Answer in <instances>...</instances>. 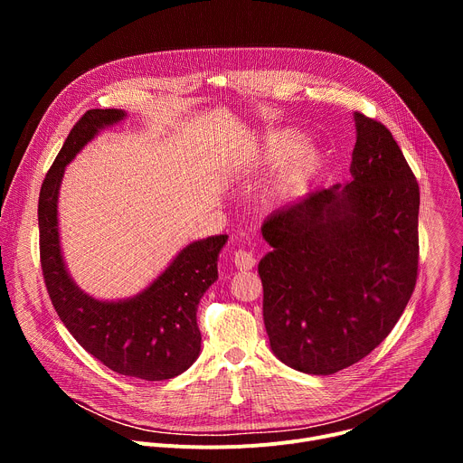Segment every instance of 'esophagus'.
Masks as SVG:
<instances>
[{
	"label": "esophagus",
	"mask_w": 463,
	"mask_h": 463,
	"mask_svg": "<svg viewBox=\"0 0 463 463\" xmlns=\"http://www.w3.org/2000/svg\"><path fill=\"white\" fill-rule=\"evenodd\" d=\"M254 263H256V258L252 256V252H250V250L238 249V250L234 252V266H236L238 269H241V271H249V269H252V268H254Z\"/></svg>",
	"instance_id": "34e87169"
}]
</instances>
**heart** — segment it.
I'll return each instance as SVG.
<instances>
[{"instance_id":"1","label":"heart","mask_w":463,"mask_h":463,"mask_svg":"<svg viewBox=\"0 0 463 463\" xmlns=\"http://www.w3.org/2000/svg\"><path fill=\"white\" fill-rule=\"evenodd\" d=\"M300 141L302 134L297 129H280L268 137L266 152H263L268 161H279L286 155L288 156L275 179L271 181L269 188L266 190V195H263L268 205H277L284 202L320 165L322 156L318 146L309 141L298 146Z\"/></svg>"}]
</instances>
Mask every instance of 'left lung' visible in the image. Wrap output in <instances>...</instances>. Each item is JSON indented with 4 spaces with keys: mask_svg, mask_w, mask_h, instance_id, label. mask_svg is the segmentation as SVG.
Segmentation results:
<instances>
[{
    "mask_svg": "<svg viewBox=\"0 0 463 463\" xmlns=\"http://www.w3.org/2000/svg\"><path fill=\"white\" fill-rule=\"evenodd\" d=\"M346 184L309 192L261 225L263 324L288 366L332 375L392 332L418 279L420 186L390 131L354 113Z\"/></svg>",
    "mask_w": 463,
    "mask_h": 463,
    "instance_id": "8db88e82",
    "label": "left lung"
}]
</instances>
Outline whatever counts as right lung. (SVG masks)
Returning a JSON list of instances; mask_svg holds the SVG:
<instances>
[{
	"label": "right lung",
	"mask_w": 463,
	"mask_h": 463,
	"mask_svg": "<svg viewBox=\"0 0 463 463\" xmlns=\"http://www.w3.org/2000/svg\"><path fill=\"white\" fill-rule=\"evenodd\" d=\"M126 117V111L115 108L90 109L73 126L40 190V260L51 302L86 352L120 375L163 381L183 373L200 357L202 334L195 311L205 291L218 280V256L229 236L188 243L134 297L100 300L77 286L60 247L61 177L65 166L90 141Z\"/></svg>",
	"instance_id": "1"
}]
</instances>
